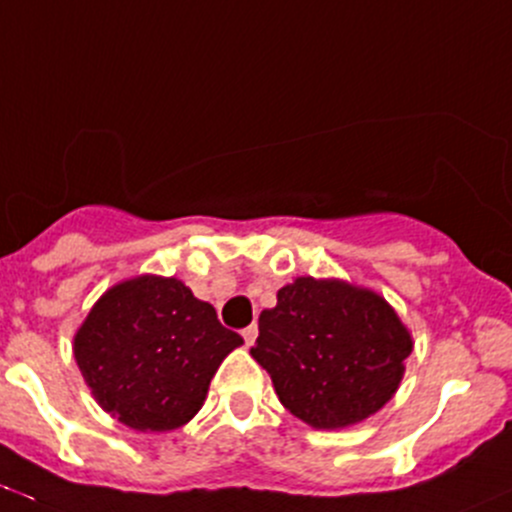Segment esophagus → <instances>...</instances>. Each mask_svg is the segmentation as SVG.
I'll return each mask as SVG.
<instances>
[{
	"label": "esophagus",
	"instance_id": "esophagus-1",
	"mask_svg": "<svg viewBox=\"0 0 512 512\" xmlns=\"http://www.w3.org/2000/svg\"><path fill=\"white\" fill-rule=\"evenodd\" d=\"M243 340H245V345L250 347V345H255V340H257V325H247V328H243Z\"/></svg>",
	"mask_w": 512,
	"mask_h": 512
}]
</instances>
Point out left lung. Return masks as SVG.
<instances>
[{
    "instance_id": "obj_1",
    "label": "left lung",
    "mask_w": 512,
    "mask_h": 512,
    "mask_svg": "<svg viewBox=\"0 0 512 512\" xmlns=\"http://www.w3.org/2000/svg\"><path fill=\"white\" fill-rule=\"evenodd\" d=\"M411 350V333L379 294L299 277L260 313L250 355L272 376L286 411L311 428L335 430L391 401Z\"/></svg>"
}]
</instances>
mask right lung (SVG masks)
<instances>
[{"mask_svg":"<svg viewBox=\"0 0 512 512\" xmlns=\"http://www.w3.org/2000/svg\"><path fill=\"white\" fill-rule=\"evenodd\" d=\"M240 345L189 286L143 274L94 303L75 335V359L106 413L133 430L167 432L199 413L216 369Z\"/></svg>","mask_w":512,"mask_h":512,"instance_id":"right-lung-1","label":"right lung"}]
</instances>
